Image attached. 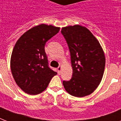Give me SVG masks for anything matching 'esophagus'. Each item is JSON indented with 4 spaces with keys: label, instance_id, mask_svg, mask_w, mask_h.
Instances as JSON below:
<instances>
[{
    "label": "esophagus",
    "instance_id": "obj_1",
    "mask_svg": "<svg viewBox=\"0 0 121 121\" xmlns=\"http://www.w3.org/2000/svg\"><path fill=\"white\" fill-rule=\"evenodd\" d=\"M61 68H62L61 66H59L58 67V68H57V70H58V73L59 74L61 73Z\"/></svg>",
    "mask_w": 121,
    "mask_h": 121
}]
</instances>
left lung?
Masks as SVG:
<instances>
[{
	"instance_id": "1",
	"label": "left lung",
	"mask_w": 121,
	"mask_h": 121,
	"mask_svg": "<svg viewBox=\"0 0 121 121\" xmlns=\"http://www.w3.org/2000/svg\"><path fill=\"white\" fill-rule=\"evenodd\" d=\"M68 44L73 74L69 81H63L71 95L83 97L97 88L105 69L104 52L97 39L86 27L74 25L61 31Z\"/></svg>"
}]
</instances>
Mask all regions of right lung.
Wrapping results in <instances>:
<instances>
[{
	"label": "right lung",
	"mask_w": 121,
	"mask_h": 121,
	"mask_svg": "<svg viewBox=\"0 0 121 121\" xmlns=\"http://www.w3.org/2000/svg\"><path fill=\"white\" fill-rule=\"evenodd\" d=\"M60 29L41 24L26 31L16 42L10 58V69L17 85L26 94L43 92L57 74L48 66L44 46Z\"/></svg>",
	"instance_id": "obj_1"
}]
</instances>
